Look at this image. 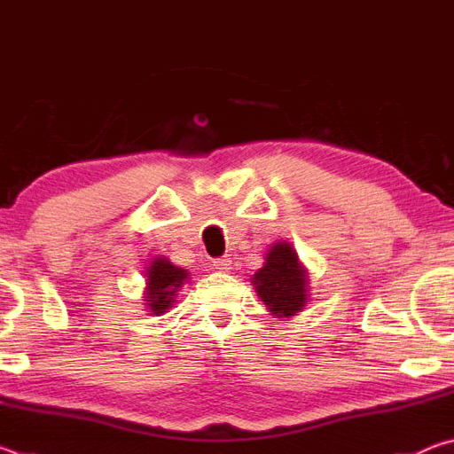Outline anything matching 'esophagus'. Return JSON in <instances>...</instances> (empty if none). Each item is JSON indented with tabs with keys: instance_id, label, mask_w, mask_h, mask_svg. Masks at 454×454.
Instances as JSON below:
<instances>
[{
	"instance_id": "34e87169",
	"label": "esophagus",
	"mask_w": 454,
	"mask_h": 454,
	"mask_svg": "<svg viewBox=\"0 0 454 454\" xmlns=\"http://www.w3.org/2000/svg\"><path fill=\"white\" fill-rule=\"evenodd\" d=\"M214 266H216L218 270H224V272H228L230 268H232V260H230L228 256H222V258H216V260H214Z\"/></svg>"
}]
</instances>
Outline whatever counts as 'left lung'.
<instances>
[{
	"mask_svg": "<svg viewBox=\"0 0 454 454\" xmlns=\"http://www.w3.org/2000/svg\"><path fill=\"white\" fill-rule=\"evenodd\" d=\"M252 284L274 317L290 318L309 302V274L290 242H276Z\"/></svg>",
	"mask_w": 454,
	"mask_h": 454,
	"instance_id": "obj_1",
	"label": "left lung"
}]
</instances>
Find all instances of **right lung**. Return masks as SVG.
I'll return each mask as SVG.
<instances>
[{
    "instance_id": "1",
    "label": "right lung",
    "mask_w": 454,
    "mask_h": 454,
    "mask_svg": "<svg viewBox=\"0 0 454 454\" xmlns=\"http://www.w3.org/2000/svg\"><path fill=\"white\" fill-rule=\"evenodd\" d=\"M184 280H188V270L174 266L168 258L156 256L145 270V306L150 314L162 317L164 312L172 309L174 298L182 288Z\"/></svg>"
}]
</instances>
